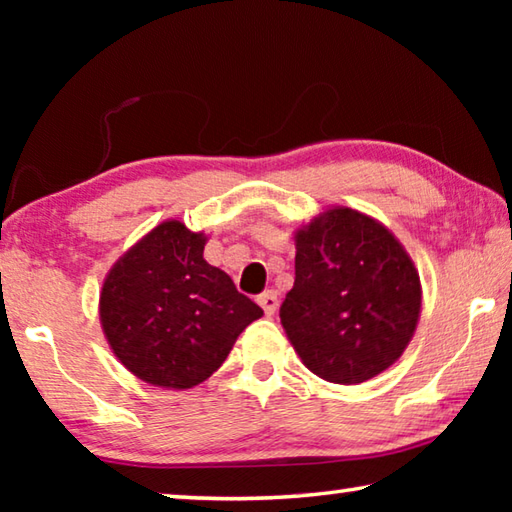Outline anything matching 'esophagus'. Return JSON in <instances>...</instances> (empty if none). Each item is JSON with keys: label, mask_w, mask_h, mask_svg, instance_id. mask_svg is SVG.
Wrapping results in <instances>:
<instances>
[{"label": "esophagus", "mask_w": 512, "mask_h": 512, "mask_svg": "<svg viewBox=\"0 0 512 512\" xmlns=\"http://www.w3.org/2000/svg\"><path fill=\"white\" fill-rule=\"evenodd\" d=\"M277 293L275 291H264V293H259L257 296V305L264 309V314L266 316H273L275 314V309H277Z\"/></svg>", "instance_id": "esophagus-1"}]
</instances>
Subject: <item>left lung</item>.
<instances>
[{
  "label": "left lung",
  "instance_id": "1",
  "mask_svg": "<svg viewBox=\"0 0 512 512\" xmlns=\"http://www.w3.org/2000/svg\"><path fill=\"white\" fill-rule=\"evenodd\" d=\"M420 277L391 232L336 207L296 235V282L280 318L314 375L361 384L400 359L420 316Z\"/></svg>",
  "mask_w": 512,
  "mask_h": 512
}]
</instances>
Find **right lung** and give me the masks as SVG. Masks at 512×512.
Segmentation results:
<instances>
[{"mask_svg":"<svg viewBox=\"0 0 512 512\" xmlns=\"http://www.w3.org/2000/svg\"><path fill=\"white\" fill-rule=\"evenodd\" d=\"M203 248V235L167 221L128 250L103 282L99 309L110 348L153 386L201 384L264 314L221 268L205 262Z\"/></svg>","mask_w":512,"mask_h":512,"instance_id":"right-lung-1","label":"right lung"}]
</instances>
